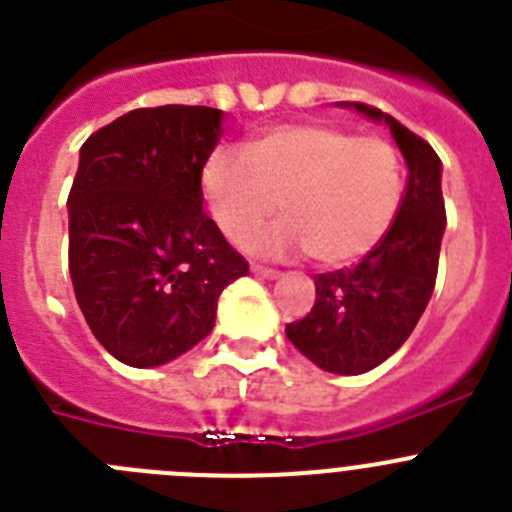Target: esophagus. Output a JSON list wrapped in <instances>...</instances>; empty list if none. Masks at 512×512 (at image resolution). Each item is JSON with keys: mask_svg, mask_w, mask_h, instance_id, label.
<instances>
[{"mask_svg": "<svg viewBox=\"0 0 512 512\" xmlns=\"http://www.w3.org/2000/svg\"><path fill=\"white\" fill-rule=\"evenodd\" d=\"M252 273L260 275V278L275 280L280 275V270H275V267H265V265H252Z\"/></svg>", "mask_w": 512, "mask_h": 512, "instance_id": "34e87169", "label": "esophagus"}]
</instances>
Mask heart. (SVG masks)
<instances>
[{
  "instance_id": "obj_1",
  "label": "heart",
  "mask_w": 512,
  "mask_h": 512,
  "mask_svg": "<svg viewBox=\"0 0 512 512\" xmlns=\"http://www.w3.org/2000/svg\"><path fill=\"white\" fill-rule=\"evenodd\" d=\"M201 188L229 242L242 245L283 200L289 219L247 247L260 255L311 252L321 265L339 267L365 257L390 232L403 199V165L382 137L285 124L247 142L245 155L214 150Z\"/></svg>"
}]
</instances>
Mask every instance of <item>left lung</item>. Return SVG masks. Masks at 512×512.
Segmentation results:
<instances>
[{"instance_id": "8db88e82", "label": "left lung", "mask_w": 512, "mask_h": 512, "mask_svg": "<svg viewBox=\"0 0 512 512\" xmlns=\"http://www.w3.org/2000/svg\"><path fill=\"white\" fill-rule=\"evenodd\" d=\"M344 107L390 124L408 165V183L380 245L354 267L313 275L316 303L285 326V334L321 370L362 375L398 352L426 311L439 273L446 211L434 147L370 104L347 101Z\"/></svg>"}]
</instances>
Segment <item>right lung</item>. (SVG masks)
I'll return each instance as SVG.
<instances>
[{
    "instance_id": "add662e5",
    "label": "right lung",
    "mask_w": 512,
    "mask_h": 512,
    "mask_svg": "<svg viewBox=\"0 0 512 512\" xmlns=\"http://www.w3.org/2000/svg\"><path fill=\"white\" fill-rule=\"evenodd\" d=\"M211 107L132 109L81 145L68 193V270L112 357L158 367L211 334L250 265L204 211L201 173L222 137Z\"/></svg>"
}]
</instances>
